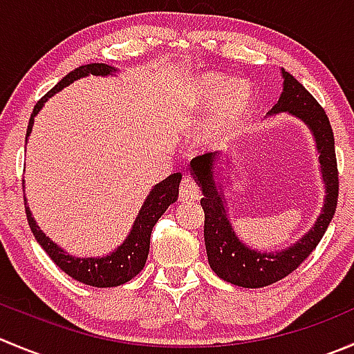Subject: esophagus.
Listing matches in <instances>:
<instances>
[{
	"instance_id": "obj_1",
	"label": "esophagus",
	"mask_w": 354,
	"mask_h": 354,
	"mask_svg": "<svg viewBox=\"0 0 354 354\" xmlns=\"http://www.w3.org/2000/svg\"><path fill=\"white\" fill-rule=\"evenodd\" d=\"M201 197V190H198V185L195 183L192 178H183L180 185V202H192L197 201Z\"/></svg>"
}]
</instances>
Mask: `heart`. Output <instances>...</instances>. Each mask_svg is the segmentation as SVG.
<instances>
[{
	"label": "heart",
	"mask_w": 354,
	"mask_h": 354,
	"mask_svg": "<svg viewBox=\"0 0 354 354\" xmlns=\"http://www.w3.org/2000/svg\"><path fill=\"white\" fill-rule=\"evenodd\" d=\"M192 95L197 107L211 109L194 135L195 143L201 147L226 142L245 121L254 100L252 90L247 82H233L232 79L212 72L197 77Z\"/></svg>",
	"instance_id": "1"
}]
</instances>
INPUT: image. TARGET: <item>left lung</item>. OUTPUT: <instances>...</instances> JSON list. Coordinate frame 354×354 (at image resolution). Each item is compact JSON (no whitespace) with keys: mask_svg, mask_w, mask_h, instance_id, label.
Returning <instances> with one entry per match:
<instances>
[{"mask_svg":"<svg viewBox=\"0 0 354 354\" xmlns=\"http://www.w3.org/2000/svg\"><path fill=\"white\" fill-rule=\"evenodd\" d=\"M282 77V95L268 112V115L287 112L310 128L317 143L318 162H320L322 180L325 185L324 207L310 232L304 233L296 243L282 250H275V252H261L245 245L235 233L232 221L226 214L228 212L226 198L223 194L221 181H219V176H221L219 166L225 164V159L218 152H211L195 157L190 162L192 176L195 178L204 195L201 205L205 214L204 242L209 266L219 279L233 286L245 287V289L272 286L282 280L283 277L290 275L318 245L337 207V160H335L334 133H332L327 114L315 100L313 95L283 68Z\"/></svg>","mask_w":354,"mask_h":354,"instance_id":"left-lung-1","label":"left lung"}]
</instances>
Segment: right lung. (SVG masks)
I'll use <instances>...</instances> for the list:
<instances>
[{
    "mask_svg": "<svg viewBox=\"0 0 354 354\" xmlns=\"http://www.w3.org/2000/svg\"><path fill=\"white\" fill-rule=\"evenodd\" d=\"M115 72H118V68L107 64L81 65V67L68 72L62 81H58L57 84H55V88H51V90L34 105V111L29 119V126H27L26 143L30 131H32L34 118L39 114L43 105L46 104L55 93L64 90L65 86L72 84V82L77 81V79L88 77L90 74L105 77V75H114ZM180 181L181 173H174L171 174V176H167L166 180L160 181V183H157L156 187L150 190L145 202H143L142 209L138 211V216H136L131 230H129V235L126 236L124 242H122L118 249L109 252L107 256L75 257L72 256V254H68L67 250L62 249L60 245H57L50 236L44 235L43 230L39 228V225L34 221L32 212H30L29 205H27V198L26 195H24L27 221H29L30 232L36 236L37 243L46 250L48 256L53 259V263L57 264L62 272H65L68 277L77 280V282L86 283V286L102 287V289H104V287H118L129 282V280H131L133 277L138 275L143 270V266H145L147 257H149L150 235H152L153 225L159 221V218L166 212V209L176 202L178 190H180Z\"/></svg>",
    "mask_w": 354,
    "mask_h": 354,
    "instance_id": "right-lung-1",
    "label": "right lung"
}]
</instances>
